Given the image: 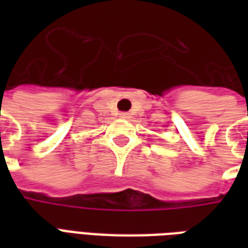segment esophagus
I'll return each instance as SVG.
<instances>
[{
	"instance_id": "1",
	"label": "esophagus",
	"mask_w": 248,
	"mask_h": 248,
	"mask_svg": "<svg viewBox=\"0 0 248 248\" xmlns=\"http://www.w3.org/2000/svg\"><path fill=\"white\" fill-rule=\"evenodd\" d=\"M121 117H122V118H127V113H122L121 114Z\"/></svg>"
}]
</instances>
